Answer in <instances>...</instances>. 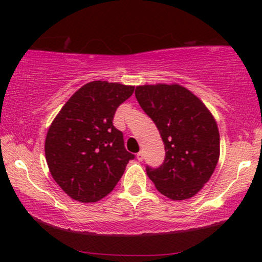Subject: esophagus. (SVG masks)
Listing matches in <instances>:
<instances>
[{"instance_id":"obj_1","label":"esophagus","mask_w":262,"mask_h":262,"mask_svg":"<svg viewBox=\"0 0 262 262\" xmlns=\"http://www.w3.org/2000/svg\"><path fill=\"white\" fill-rule=\"evenodd\" d=\"M137 159H138V160H139V161H143V159H144V154H143V152H141V151L138 152V154H137Z\"/></svg>"}]
</instances>
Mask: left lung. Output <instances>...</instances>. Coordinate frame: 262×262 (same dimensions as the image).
I'll list each match as a JSON object with an SVG mask.
<instances>
[{"instance_id": "8db88e82", "label": "left lung", "mask_w": 262, "mask_h": 262, "mask_svg": "<svg viewBox=\"0 0 262 262\" xmlns=\"http://www.w3.org/2000/svg\"><path fill=\"white\" fill-rule=\"evenodd\" d=\"M135 97L165 145V160L146 173L164 196L173 201L193 197L208 182L219 159L215 119L197 96L181 85L137 86Z\"/></svg>"}]
</instances>
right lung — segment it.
Instances as JSON below:
<instances>
[{"label": "right lung", "instance_id": "add662e5", "mask_svg": "<svg viewBox=\"0 0 262 262\" xmlns=\"http://www.w3.org/2000/svg\"><path fill=\"white\" fill-rule=\"evenodd\" d=\"M134 86L92 81L60 110L45 139V159L53 179L73 200L97 202L116 187L129 160L123 133L113 125L117 108Z\"/></svg>", "mask_w": 262, "mask_h": 262}]
</instances>
